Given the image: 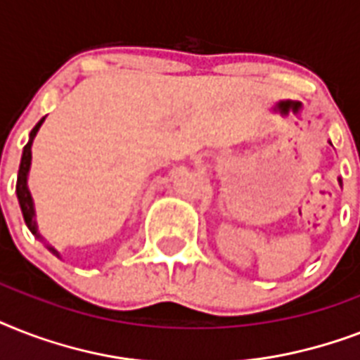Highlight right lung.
<instances>
[{
	"mask_svg": "<svg viewBox=\"0 0 360 360\" xmlns=\"http://www.w3.org/2000/svg\"><path fill=\"white\" fill-rule=\"evenodd\" d=\"M42 121H44V117H42V120L39 121L35 127H33V130H31L30 141L25 143L24 153H22V160H20V169H18V179H16V196H18L20 209H22V214H24L25 224H27V228H30L31 233H35L37 237H41V236L37 233L35 209H33V200H31V194H30V191H27V172H30V164H31V141H33V138H35L37 130H39V127L42 124ZM48 248H50V250H52L56 256H59L56 248H52V246H48Z\"/></svg>",
	"mask_w": 360,
	"mask_h": 360,
	"instance_id": "right-lung-1",
	"label": "right lung"
}]
</instances>
